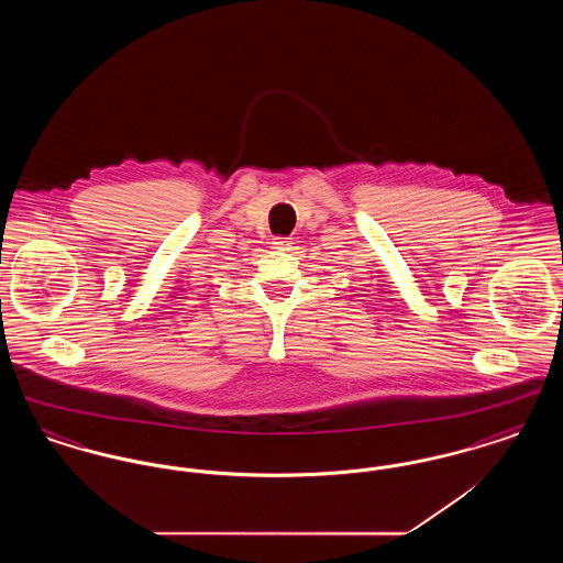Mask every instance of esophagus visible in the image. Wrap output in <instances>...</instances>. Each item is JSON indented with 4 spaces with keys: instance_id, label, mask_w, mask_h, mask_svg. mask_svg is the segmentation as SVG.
Here are the masks:
<instances>
[{
    "instance_id": "34e87169",
    "label": "esophagus",
    "mask_w": 563,
    "mask_h": 563,
    "mask_svg": "<svg viewBox=\"0 0 563 563\" xmlns=\"http://www.w3.org/2000/svg\"><path fill=\"white\" fill-rule=\"evenodd\" d=\"M272 244H274V249L287 251V249H291V244H294V239H291V236H276V239H272Z\"/></svg>"
}]
</instances>
